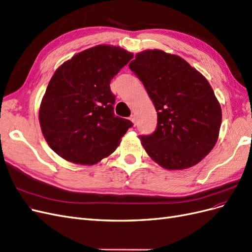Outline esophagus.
I'll use <instances>...</instances> for the list:
<instances>
[{
	"label": "esophagus",
	"mask_w": 252,
	"mask_h": 252,
	"mask_svg": "<svg viewBox=\"0 0 252 252\" xmlns=\"http://www.w3.org/2000/svg\"><path fill=\"white\" fill-rule=\"evenodd\" d=\"M130 121L132 122V123H133V125L135 126V124H136V118H135V116H134V114H131V117H130Z\"/></svg>",
	"instance_id": "1"
}]
</instances>
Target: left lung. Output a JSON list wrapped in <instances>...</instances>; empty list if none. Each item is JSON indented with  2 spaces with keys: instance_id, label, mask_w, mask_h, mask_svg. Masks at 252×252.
<instances>
[{
  "instance_id": "obj_1",
  "label": "left lung",
  "mask_w": 252,
  "mask_h": 252,
  "mask_svg": "<svg viewBox=\"0 0 252 252\" xmlns=\"http://www.w3.org/2000/svg\"><path fill=\"white\" fill-rule=\"evenodd\" d=\"M129 68L158 112L156 131L140 136L148 156L168 170L201 162L215 147L222 123L208 81L184 59L158 49L135 55Z\"/></svg>"
}]
</instances>
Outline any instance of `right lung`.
<instances>
[{
	"label": "right lung",
	"instance_id": "add662e5",
	"mask_svg": "<svg viewBox=\"0 0 252 252\" xmlns=\"http://www.w3.org/2000/svg\"><path fill=\"white\" fill-rule=\"evenodd\" d=\"M133 53L97 45L66 61L56 70L40 106L39 120L50 148L75 164L94 165L117 149L129 120L116 117L110 81Z\"/></svg>",
	"mask_w": 252,
	"mask_h": 252
}]
</instances>
